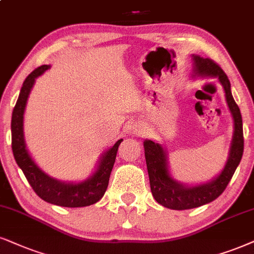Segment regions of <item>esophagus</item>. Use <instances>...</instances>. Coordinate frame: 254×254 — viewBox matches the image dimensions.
I'll list each match as a JSON object with an SVG mask.
<instances>
[{"label":"esophagus","mask_w":254,"mask_h":254,"mask_svg":"<svg viewBox=\"0 0 254 254\" xmlns=\"http://www.w3.org/2000/svg\"><path fill=\"white\" fill-rule=\"evenodd\" d=\"M138 132H139V131H138Z\"/></svg>","instance_id":"1"}]
</instances>
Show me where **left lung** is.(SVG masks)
Here are the masks:
<instances>
[{
  "instance_id": "8db88e82",
  "label": "left lung",
  "mask_w": 254,
  "mask_h": 254,
  "mask_svg": "<svg viewBox=\"0 0 254 254\" xmlns=\"http://www.w3.org/2000/svg\"><path fill=\"white\" fill-rule=\"evenodd\" d=\"M194 72L200 76H217L224 86L226 101L234 120V133L231 145L230 157L223 172L211 183L188 188L173 181L169 175L164 149L152 140L144 142L146 168L149 172L151 192L157 203L172 210H189L210 203L225 191L227 184L234 175L237 166L242 160L244 152L243 120L238 104L231 92L229 77L218 63L211 59L193 56Z\"/></svg>"
}]
</instances>
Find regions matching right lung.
<instances>
[{"instance_id":"right-lung-1","label":"right lung","mask_w":254,"mask_h":254,"mask_svg":"<svg viewBox=\"0 0 254 254\" xmlns=\"http://www.w3.org/2000/svg\"><path fill=\"white\" fill-rule=\"evenodd\" d=\"M49 65H41L29 75L22 85L20 96L12 110L11 117V149L17 165L23 171L25 178L38 197L50 204L64 207H83L92 205L103 197L109 185L111 170L114 168L117 150L122 140L115 143L104 153L98 170L91 178L79 184H65L46 175L29 156L23 137V114L27 99L33 88L35 78L49 69Z\"/></svg>"}]
</instances>
